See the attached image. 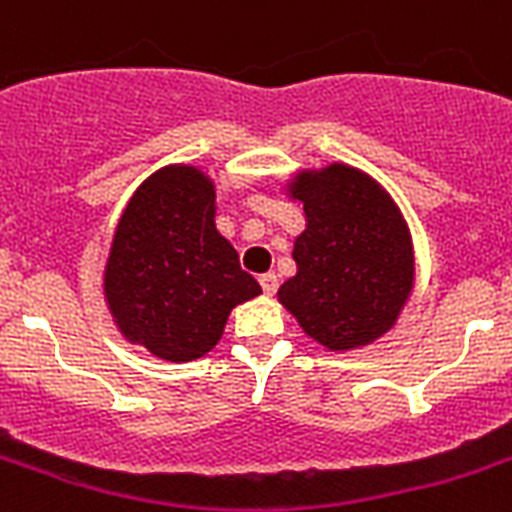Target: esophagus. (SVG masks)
Instances as JSON below:
<instances>
[{"label": "esophagus", "mask_w": 512, "mask_h": 512, "mask_svg": "<svg viewBox=\"0 0 512 512\" xmlns=\"http://www.w3.org/2000/svg\"><path fill=\"white\" fill-rule=\"evenodd\" d=\"M259 282H261V288H264V293H267V296H272V293L277 290V285H280V277H277L275 272H267V275L259 277Z\"/></svg>", "instance_id": "1"}]
</instances>
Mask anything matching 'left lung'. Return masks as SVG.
<instances>
[{
    "label": "left lung",
    "mask_w": 512,
    "mask_h": 512,
    "mask_svg": "<svg viewBox=\"0 0 512 512\" xmlns=\"http://www.w3.org/2000/svg\"><path fill=\"white\" fill-rule=\"evenodd\" d=\"M288 195L304 203L306 230L293 245L298 272L282 282L280 304L330 351L388 333L415 282L410 230L391 195L346 163L301 171Z\"/></svg>",
    "instance_id": "left-lung-1"
}]
</instances>
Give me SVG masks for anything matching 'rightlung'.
Listing matches in <instances>:
<instances>
[{"label": "right lung", "mask_w": 512, "mask_h": 512, "mask_svg": "<svg viewBox=\"0 0 512 512\" xmlns=\"http://www.w3.org/2000/svg\"><path fill=\"white\" fill-rule=\"evenodd\" d=\"M214 216L216 187L195 166H166L137 187L102 280L126 341L169 362H192L219 343L237 304L259 296Z\"/></svg>", "instance_id": "obj_1"}]
</instances>
